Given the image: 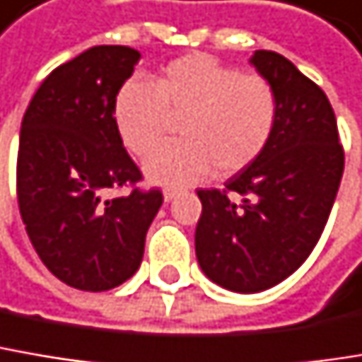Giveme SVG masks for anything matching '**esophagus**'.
Returning <instances> with one entry per match:
<instances>
[{
  "mask_svg": "<svg viewBox=\"0 0 362 362\" xmlns=\"http://www.w3.org/2000/svg\"><path fill=\"white\" fill-rule=\"evenodd\" d=\"M178 192H180L178 188H172V186H168V188L163 190V199H165V201L170 203V201H174V199L178 197Z\"/></svg>",
  "mask_w": 362,
  "mask_h": 362,
  "instance_id": "34e87169",
  "label": "esophagus"
}]
</instances>
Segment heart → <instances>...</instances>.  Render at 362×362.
Listing matches in <instances>:
<instances>
[{"mask_svg": "<svg viewBox=\"0 0 362 362\" xmlns=\"http://www.w3.org/2000/svg\"><path fill=\"white\" fill-rule=\"evenodd\" d=\"M170 115H184L178 143L157 148L145 163L148 180L186 184L217 170H247L272 141L278 97L257 72H238L209 53L170 62L153 84L128 81L114 101L117 134L128 151L145 157L168 130Z\"/></svg>", "mask_w": 362, "mask_h": 362, "instance_id": "1", "label": "heart"}]
</instances>
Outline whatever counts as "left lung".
<instances>
[{
    "mask_svg": "<svg viewBox=\"0 0 362 362\" xmlns=\"http://www.w3.org/2000/svg\"><path fill=\"white\" fill-rule=\"evenodd\" d=\"M250 64L278 97L269 145L226 188L197 190L203 214L194 232L205 276L252 294L292 276L321 238L344 174V148L327 95L276 51Z\"/></svg>",
    "mask_w": 362,
    "mask_h": 362,
    "instance_id": "left-lung-1",
    "label": "left lung"
}]
</instances>
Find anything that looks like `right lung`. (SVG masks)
Returning <instances> with one entry per match:
<instances>
[{
  "label": "right lung",
  "mask_w": 362,
  "mask_h": 362,
  "mask_svg": "<svg viewBox=\"0 0 362 362\" xmlns=\"http://www.w3.org/2000/svg\"><path fill=\"white\" fill-rule=\"evenodd\" d=\"M139 59L132 47H90L51 72L22 117L20 215L45 267L78 290H112L136 274L163 203L159 188L136 186L143 174L114 122L115 95Z\"/></svg>",
  "instance_id": "1"
}]
</instances>
